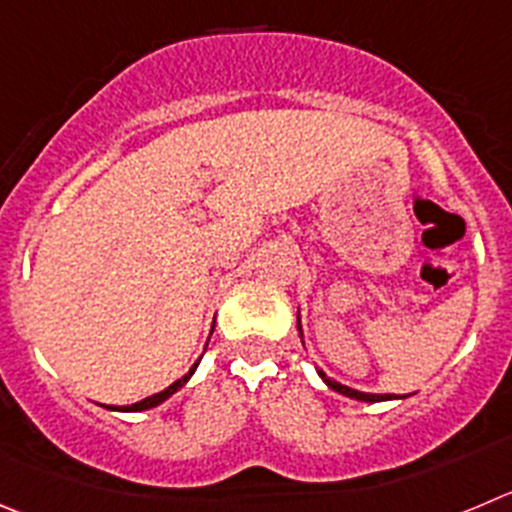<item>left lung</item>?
Wrapping results in <instances>:
<instances>
[{
    "label": "left lung",
    "mask_w": 512,
    "mask_h": 512,
    "mask_svg": "<svg viewBox=\"0 0 512 512\" xmlns=\"http://www.w3.org/2000/svg\"><path fill=\"white\" fill-rule=\"evenodd\" d=\"M298 333H300V341H303V326H300V310H298ZM318 371V376L323 379V384L328 386V389L338 391V394L348 396V399H356V401H369V404H374V401H389V399H404V396H394V394H371V391H358V389H351V386L341 384V381L331 379V376L326 374L323 369H315Z\"/></svg>",
    "instance_id": "8db88e82"
}]
</instances>
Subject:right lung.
<instances>
[{
  "mask_svg": "<svg viewBox=\"0 0 512 512\" xmlns=\"http://www.w3.org/2000/svg\"><path fill=\"white\" fill-rule=\"evenodd\" d=\"M212 331H214V326H212ZM199 361H202V358H197V364L191 366V369H189V374H186V376H181V379H176L174 384H171V386H166V389H164V391H159V394H151V396H146V399L136 401V404H128V407H105V409H113V412H143V409H154V407H159V404H164V401L169 399L171 394H176V391H179L181 386H184L186 381L191 379V374H194V371H197Z\"/></svg>",
  "mask_w": 512,
  "mask_h": 512,
  "instance_id": "obj_1",
  "label": "right lung"
}]
</instances>
